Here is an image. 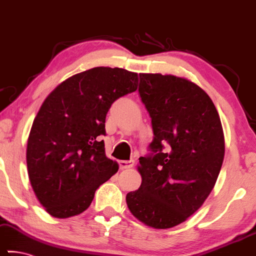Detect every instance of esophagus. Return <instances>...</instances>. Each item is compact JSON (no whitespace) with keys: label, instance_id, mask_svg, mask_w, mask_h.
I'll return each mask as SVG.
<instances>
[{"label":"esophagus","instance_id":"34e87169","mask_svg":"<svg viewBox=\"0 0 256 256\" xmlns=\"http://www.w3.org/2000/svg\"><path fill=\"white\" fill-rule=\"evenodd\" d=\"M119 166L121 170L132 168L134 166V160H119Z\"/></svg>","mask_w":256,"mask_h":256}]
</instances>
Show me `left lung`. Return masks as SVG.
I'll list each match as a JSON object with an SVG mask.
<instances>
[{
    "instance_id": "obj_1",
    "label": "left lung",
    "mask_w": 256,
    "mask_h": 256,
    "mask_svg": "<svg viewBox=\"0 0 256 256\" xmlns=\"http://www.w3.org/2000/svg\"><path fill=\"white\" fill-rule=\"evenodd\" d=\"M138 94L154 140L151 154L140 158L142 184L126 201L148 226L170 228L190 217L212 190L225 154L223 128L209 96L182 77L140 74Z\"/></svg>"
}]
</instances>
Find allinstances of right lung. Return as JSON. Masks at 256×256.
Here are the masks:
<instances>
[{"label":"right lung","mask_w":256,"mask_h":256,"mask_svg":"<svg viewBox=\"0 0 256 256\" xmlns=\"http://www.w3.org/2000/svg\"><path fill=\"white\" fill-rule=\"evenodd\" d=\"M137 80L136 72L96 66L69 77L42 102L28 135L26 164L33 192L50 216L82 214L118 172L100 136L112 104L136 91Z\"/></svg>","instance_id":"right-lung-1"}]
</instances>
